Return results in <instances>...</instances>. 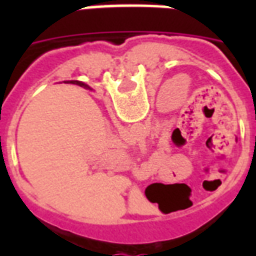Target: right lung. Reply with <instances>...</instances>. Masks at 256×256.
<instances>
[{
  "instance_id": "add662e5",
  "label": "right lung",
  "mask_w": 256,
  "mask_h": 256,
  "mask_svg": "<svg viewBox=\"0 0 256 256\" xmlns=\"http://www.w3.org/2000/svg\"><path fill=\"white\" fill-rule=\"evenodd\" d=\"M72 84H79V86H84V88H89L88 84H80V82H78V80H72Z\"/></svg>"
}]
</instances>
